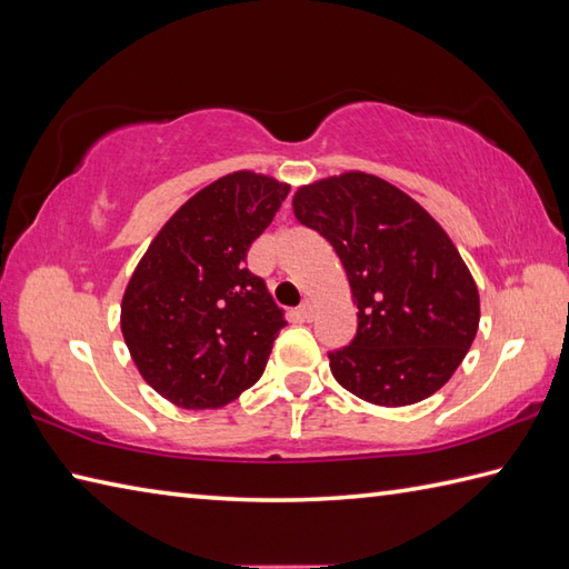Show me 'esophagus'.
<instances>
[{
	"label": "esophagus",
	"mask_w": 569,
	"mask_h": 569,
	"mask_svg": "<svg viewBox=\"0 0 569 569\" xmlns=\"http://www.w3.org/2000/svg\"><path fill=\"white\" fill-rule=\"evenodd\" d=\"M298 312H300V318L310 322L312 318H316V306H312L310 300H303V303H300V308H298Z\"/></svg>",
	"instance_id": "esophagus-1"
}]
</instances>
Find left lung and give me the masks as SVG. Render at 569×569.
I'll return each mask as SVG.
<instances>
[{
  "mask_svg": "<svg viewBox=\"0 0 569 569\" xmlns=\"http://www.w3.org/2000/svg\"><path fill=\"white\" fill-rule=\"evenodd\" d=\"M293 212L330 241L359 310L355 340L330 352L337 383L377 406L442 389L479 328L477 283L445 229L403 190L359 171L300 188Z\"/></svg>",
  "mask_w": 569,
  "mask_h": 569,
  "instance_id": "obj_1",
  "label": "left lung"
}]
</instances>
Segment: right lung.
Returning a JSON list of instances; mask_svg holds the SVG:
<instances>
[{
  "label": "right lung",
  "instance_id": "add662e5",
  "mask_svg": "<svg viewBox=\"0 0 569 569\" xmlns=\"http://www.w3.org/2000/svg\"><path fill=\"white\" fill-rule=\"evenodd\" d=\"M288 190L249 171L214 180L163 224L129 278L124 342L171 403L220 408L261 379L286 318L247 251Z\"/></svg>",
  "mask_w": 569,
  "mask_h": 569
}]
</instances>
